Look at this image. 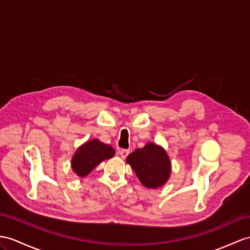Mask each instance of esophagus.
Segmentation results:
<instances>
[{
	"label": "esophagus",
	"instance_id": "1",
	"mask_svg": "<svg viewBox=\"0 0 250 250\" xmlns=\"http://www.w3.org/2000/svg\"><path fill=\"white\" fill-rule=\"evenodd\" d=\"M118 154L123 158V159H125V158L128 156V154H129V150L128 149H119L118 150Z\"/></svg>",
	"mask_w": 250,
	"mask_h": 250
}]
</instances>
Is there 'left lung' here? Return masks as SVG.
<instances>
[{
  "mask_svg": "<svg viewBox=\"0 0 250 250\" xmlns=\"http://www.w3.org/2000/svg\"><path fill=\"white\" fill-rule=\"evenodd\" d=\"M141 184L148 188L162 187L171 175V161L166 149L148 142L126 158Z\"/></svg>",
  "mask_w": 250,
  "mask_h": 250,
  "instance_id": "left-lung-1",
  "label": "left lung"
}]
</instances>
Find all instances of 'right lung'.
Wrapping results in <instances>:
<instances>
[{"label":"right lung","instance_id":"add662e5","mask_svg":"<svg viewBox=\"0 0 250 250\" xmlns=\"http://www.w3.org/2000/svg\"><path fill=\"white\" fill-rule=\"evenodd\" d=\"M115 154L112 146L93 139L79 146L72 158V168L79 177H86L92 169Z\"/></svg>","mask_w":250,"mask_h":250}]
</instances>
